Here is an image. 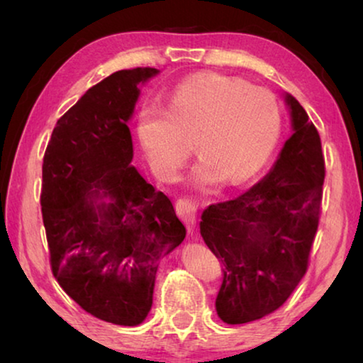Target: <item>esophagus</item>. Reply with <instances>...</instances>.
<instances>
[{
	"label": "esophagus",
	"mask_w": 363,
	"mask_h": 363,
	"mask_svg": "<svg viewBox=\"0 0 363 363\" xmlns=\"http://www.w3.org/2000/svg\"><path fill=\"white\" fill-rule=\"evenodd\" d=\"M176 211L186 223L189 230H192L196 224V213H199V206L195 205V201L190 199H179L176 201Z\"/></svg>",
	"instance_id": "esophagus-1"
}]
</instances>
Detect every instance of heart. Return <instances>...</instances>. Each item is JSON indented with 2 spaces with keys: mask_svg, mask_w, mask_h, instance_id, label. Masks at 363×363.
<instances>
[{
  "mask_svg": "<svg viewBox=\"0 0 363 363\" xmlns=\"http://www.w3.org/2000/svg\"><path fill=\"white\" fill-rule=\"evenodd\" d=\"M281 116L275 97L240 79L201 73L182 82L162 108L149 104L138 116V139L150 167L173 176L186 157L182 140L194 139L201 160L189 176L200 190L227 179L240 186L267 163L280 138Z\"/></svg>",
  "mask_w": 363,
  "mask_h": 363,
  "instance_id": "1",
  "label": "heart"
}]
</instances>
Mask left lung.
<instances>
[{"instance_id":"8db88e82","label":"left lung","mask_w":363,"mask_h":363,"mask_svg":"<svg viewBox=\"0 0 363 363\" xmlns=\"http://www.w3.org/2000/svg\"><path fill=\"white\" fill-rule=\"evenodd\" d=\"M291 136L274 167L243 195L211 205L200 233L223 262L216 311L229 325L262 318L290 298L307 270L325 179L320 136L291 94Z\"/></svg>"}]
</instances>
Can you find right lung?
<instances>
[{"label": "right lung", "mask_w": 363, "mask_h": 363, "mask_svg": "<svg viewBox=\"0 0 363 363\" xmlns=\"http://www.w3.org/2000/svg\"><path fill=\"white\" fill-rule=\"evenodd\" d=\"M150 67L120 70L60 116L43 160L41 213L64 291L101 320L136 327L150 312L160 259L186 227L133 167L128 123Z\"/></svg>", "instance_id": "1"}]
</instances>
